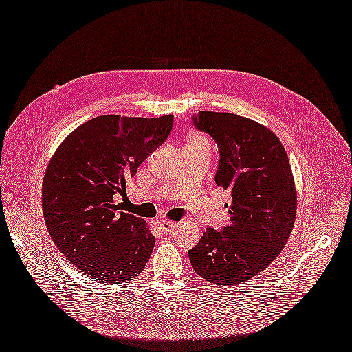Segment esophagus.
<instances>
[{
    "instance_id": "obj_1",
    "label": "esophagus",
    "mask_w": 352,
    "mask_h": 352,
    "mask_svg": "<svg viewBox=\"0 0 352 352\" xmlns=\"http://www.w3.org/2000/svg\"><path fill=\"white\" fill-rule=\"evenodd\" d=\"M157 226H159L160 232L170 233V232L175 229V223L174 221H169V220H160V221H157Z\"/></svg>"
}]
</instances>
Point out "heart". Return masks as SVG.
<instances>
[{
  "label": "heart",
  "mask_w": 352,
  "mask_h": 352,
  "mask_svg": "<svg viewBox=\"0 0 352 352\" xmlns=\"http://www.w3.org/2000/svg\"><path fill=\"white\" fill-rule=\"evenodd\" d=\"M190 140H193V141H201V142H210V141L206 140V138H204V137H199V135H195V137H192Z\"/></svg>",
  "instance_id": "1"
}]
</instances>
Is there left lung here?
Returning a JSON list of instances; mask_svg holds the SVG:
<instances>
[{
    "label": "left lung",
    "mask_w": 352,
    "mask_h": 352,
    "mask_svg": "<svg viewBox=\"0 0 352 352\" xmlns=\"http://www.w3.org/2000/svg\"><path fill=\"white\" fill-rule=\"evenodd\" d=\"M193 123L217 142L215 184L230 190L232 204L229 226L206 229L188 258L206 281L242 284L272 263L292 235L297 192L290 162L276 135L247 117L201 111Z\"/></svg>",
    "instance_id": "left-lung-1"
}]
</instances>
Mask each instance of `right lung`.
I'll list each match as a JSON object with an SVG mask.
<instances>
[{
    "instance_id": "add662e5",
    "label": "right lung",
    "mask_w": 352,
    "mask_h": 352,
    "mask_svg": "<svg viewBox=\"0 0 352 352\" xmlns=\"http://www.w3.org/2000/svg\"><path fill=\"white\" fill-rule=\"evenodd\" d=\"M174 116H98L53 153L43 178L47 230L62 254L92 281L123 284L142 272L156 238L147 223L116 212L114 195L165 142Z\"/></svg>"
}]
</instances>
